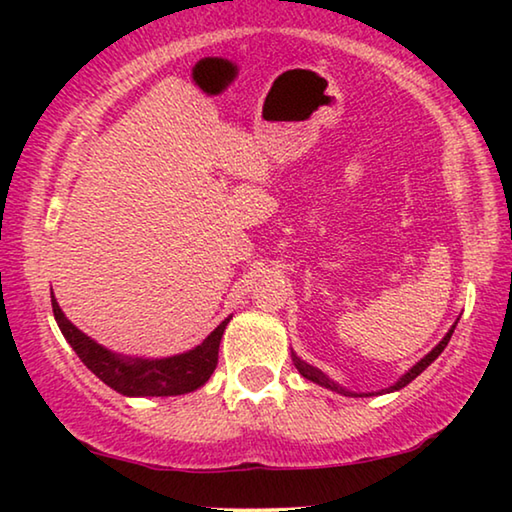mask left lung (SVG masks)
<instances>
[{"instance_id": "obj_1", "label": "left lung", "mask_w": 512, "mask_h": 512, "mask_svg": "<svg viewBox=\"0 0 512 512\" xmlns=\"http://www.w3.org/2000/svg\"><path fill=\"white\" fill-rule=\"evenodd\" d=\"M458 323V320H456ZM456 323L452 325V329H449V332L445 334V339L440 341L436 348H433L429 354H424V357L415 363V366L409 370V372H404V375L395 381L393 386H388V388H384V391H379L377 395H384V393H395V391H400V388H404L406 384H411V381L420 375V372H424V368H429L433 361H436L438 357H440V352H443L445 348H447V343H449V339H452V334H454V327H456ZM291 359H293V366L298 368V372L305 379H309V381H314V384H318V386H323V388H329V391H334V393H339V395H345V397H370V395H375V393H354V391H348V388H343L341 384H336L334 379H329L323 370H318V368H314V366H309L307 361H302L296 352H291Z\"/></svg>"}]
</instances>
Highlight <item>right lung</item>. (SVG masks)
I'll list each match as a JSON object with an SVG mask.
<instances>
[{
  "label": "right lung",
  "instance_id": "add662e5",
  "mask_svg": "<svg viewBox=\"0 0 512 512\" xmlns=\"http://www.w3.org/2000/svg\"><path fill=\"white\" fill-rule=\"evenodd\" d=\"M51 307H54V318L65 341L72 345V350L79 354L88 370H92L112 391L126 397H171L198 391L212 377L216 361H219L221 336L232 318H225L201 345L192 350L173 354V357L146 359L117 354L83 334L72 320H67L54 298V291H51Z\"/></svg>",
  "mask_w": 512,
  "mask_h": 512
}]
</instances>
